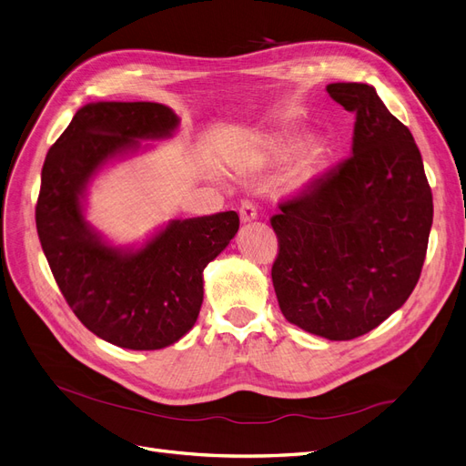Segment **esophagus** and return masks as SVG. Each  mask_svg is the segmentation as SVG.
<instances>
[{
    "instance_id": "34e87169",
    "label": "esophagus",
    "mask_w": 466,
    "mask_h": 466,
    "mask_svg": "<svg viewBox=\"0 0 466 466\" xmlns=\"http://www.w3.org/2000/svg\"><path fill=\"white\" fill-rule=\"evenodd\" d=\"M239 218L242 222H251L257 218V205L249 199H244L242 205H239Z\"/></svg>"
}]
</instances>
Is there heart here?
Masks as SVG:
<instances>
[{"mask_svg":"<svg viewBox=\"0 0 466 466\" xmlns=\"http://www.w3.org/2000/svg\"><path fill=\"white\" fill-rule=\"evenodd\" d=\"M298 147H299V142H298V140H289V142L282 144V146L277 149V153H279V155H282V157H284V155L294 153ZM313 172H315L313 159H311V157H305V159H301V161L298 163V167L294 168V172H291V184H294V186H301V184H305L309 178L313 177Z\"/></svg>","mask_w":466,"mask_h":466,"instance_id":"heart-1","label":"heart"}]
</instances>
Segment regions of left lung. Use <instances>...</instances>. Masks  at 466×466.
<instances>
[{
    "mask_svg": "<svg viewBox=\"0 0 466 466\" xmlns=\"http://www.w3.org/2000/svg\"><path fill=\"white\" fill-rule=\"evenodd\" d=\"M326 90L355 113L353 153L279 203L272 284L291 324L343 341L376 329L412 294L434 203L415 137L372 86Z\"/></svg>",
    "mask_w": 466,
    "mask_h": 466,
    "instance_id": "left-lung-1",
    "label": "left lung"
}]
</instances>
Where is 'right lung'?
Returning a JSON list of instances; mask_svg holds the SVG:
<instances>
[{
    "label": "right lung",
    "mask_w": 466,
    "mask_h": 466,
    "mask_svg": "<svg viewBox=\"0 0 466 466\" xmlns=\"http://www.w3.org/2000/svg\"><path fill=\"white\" fill-rule=\"evenodd\" d=\"M178 118L151 101H99L76 111L42 167L36 228L61 294L78 320L113 346L151 351L198 320L203 268L239 228L236 211L172 220L134 253L106 246L82 215L94 172L137 140L168 136Z\"/></svg>",
    "instance_id": "add662e5"
}]
</instances>
